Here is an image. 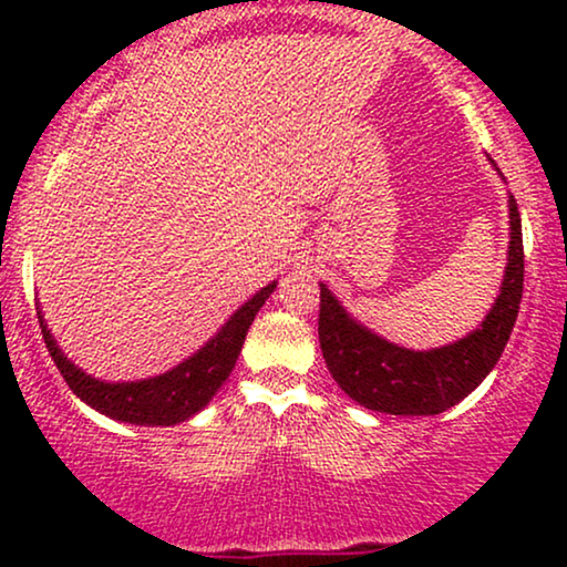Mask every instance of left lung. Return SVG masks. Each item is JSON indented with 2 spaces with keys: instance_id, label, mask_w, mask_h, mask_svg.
<instances>
[{
  "instance_id": "obj_1",
  "label": "left lung",
  "mask_w": 567,
  "mask_h": 567,
  "mask_svg": "<svg viewBox=\"0 0 567 567\" xmlns=\"http://www.w3.org/2000/svg\"><path fill=\"white\" fill-rule=\"evenodd\" d=\"M511 247L501 297L483 328L436 351H408L386 343L343 312L320 286V348L330 374L348 398L390 415H439L467 398L498 363L514 330L524 293L522 216L511 196Z\"/></svg>"
}]
</instances>
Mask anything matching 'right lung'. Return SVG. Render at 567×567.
I'll return each mask as SVG.
<instances>
[{"instance_id": "add662e5", "label": "right lung", "mask_w": 567, "mask_h": 567, "mask_svg": "<svg viewBox=\"0 0 567 567\" xmlns=\"http://www.w3.org/2000/svg\"><path fill=\"white\" fill-rule=\"evenodd\" d=\"M276 284H268L255 297L239 307L235 317L224 324L219 336L212 343L200 348L196 355L183 361L167 374L144 379V382H128V384H105L97 382L66 361V355L59 351L53 343L51 332L45 330L43 317L38 315L41 322V332L49 348L53 363H56L64 382L72 386L76 398H82L87 405H92L107 417L123 423L136 425H175L181 421H188L198 410L208 405L216 390L227 382V377L235 369L237 355L243 351L245 336L258 315V309L266 305V299L274 293Z\"/></svg>"}]
</instances>
